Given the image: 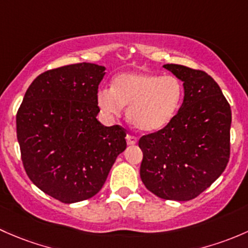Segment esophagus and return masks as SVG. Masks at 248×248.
I'll list each match as a JSON object with an SVG mask.
<instances>
[{
  "label": "esophagus",
  "instance_id": "1",
  "mask_svg": "<svg viewBox=\"0 0 248 248\" xmlns=\"http://www.w3.org/2000/svg\"><path fill=\"white\" fill-rule=\"evenodd\" d=\"M126 142H127V144H136V143H137V137L134 136V135L129 134L126 136Z\"/></svg>",
  "mask_w": 248,
  "mask_h": 248
}]
</instances>
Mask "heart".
Returning <instances> with one entry per match:
<instances>
[{
    "mask_svg": "<svg viewBox=\"0 0 248 248\" xmlns=\"http://www.w3.org/2000/svg\"><path fill=\"white\" fill-rule=\"evenodd\" d=\"M184 98V85L175 76L130 71L119 74L111 89H101L98 104L104 112L113 116L127 107L130 123L140 131L154 132L173 121Z\"/></svg>",
    "mask_w": 248,
    "mask_h": 248,
    "instance_id": "obj_1",
    "label": "heart"
}]
</instances>
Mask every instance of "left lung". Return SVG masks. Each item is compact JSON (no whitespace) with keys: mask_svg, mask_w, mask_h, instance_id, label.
Listing matches in <instances>:
<instances>
[{"mask_svg":"<svg viewBox=\"0 0 248 248\" xmlns=\"http://www.w3.org/2000/svg\"><path fill=\"white\" fill-rule=\"evenodd\" d=\"M184 82L183 105L161 130L144 135L141 179L162 200L190 201L226 170L231 156L232 109L221 88L200 69L165 64Z\"/></svg>","mask_w":248,"mask_h":248,"instance_id":"obj_1","label":"left lung"}]
</instances>
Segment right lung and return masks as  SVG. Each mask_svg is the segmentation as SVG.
<instances>
[{"label": "right lung", "mask_w": 248, "mask_h": 248, "mask_svg": "<svg viewBox=\"0 0 248 248\" xmlns=\"http://www.w3.org/2000/svg\"><path fill=\"white\" fill-rule=\"evenodd\" d=\"M105 67L76 63L40 74L16 113V136L25 170L43 192L62 203L95 196L117 156L126 130L96 119Z\"/></svg>", "instance_id": "right-lung-1"}]
</instances>
